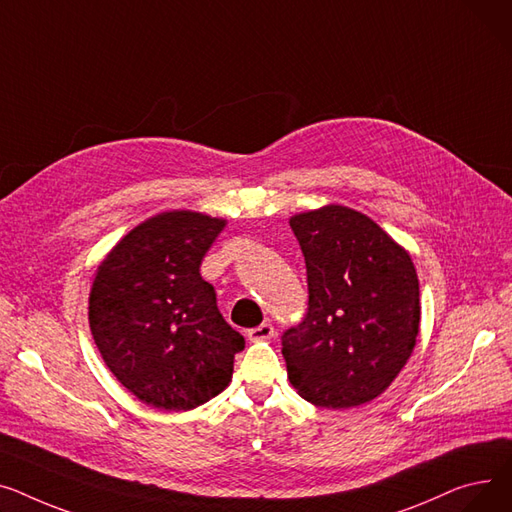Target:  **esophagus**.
Segmentation results:
<instances>
[{
  "label": "esophagus",
  "instance_id": "34e87169",
  "mask_svg": "<svg viewBox=\"0 0 512 512\" xmlns=\"http://www.w3.org/2000/svg\"><path fill=\"white\" fill-rule=\"evenodd\" d=\"M277 333H275V326L270 324V322H262L260 326H256V328H250L248 330V339L252 341V343H258V341H270L273 339Z\"/></svg>",
  "mask_w": 512,
  "mask_h": 512
}]
</instances>
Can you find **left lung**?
Masks as SVG:
<instances>
[{"mask_svg":"<svg viewBox=\"0 0 512 512\" xmlns=\"http://www.w3.org/2000/svg\"><path fill=\"white\" fill-rule=\"evenodd\" d=\"M308 270V314L283 335L287 378L326 409L374 401L419 335V281L409 252L364 213L328 204L289 219Z\"/></svg>","mask_w":512,"mask_h":512,"instance_id":"left-lung-1","label":"left lung"}]
</instances>
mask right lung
<instances>
[{
  "instance_id": "right-lung-1",
  "label": "right lung",
  "mask_w": 512,
  "mask_h": 512,
  "mask_svg": "<svg viewBox=\"0 0 512 512\" xmlns=\"http://www.w3.org/2000/svg\"><path fill=\"white\" fill-rule=\"evenodd\" d=\"M223 227L225 219L167 210L119 239L95 273L90 333L111 374L155 409L190 411L223 393L246 345L200 277Z\"/></svg>"
}]
</instances>
